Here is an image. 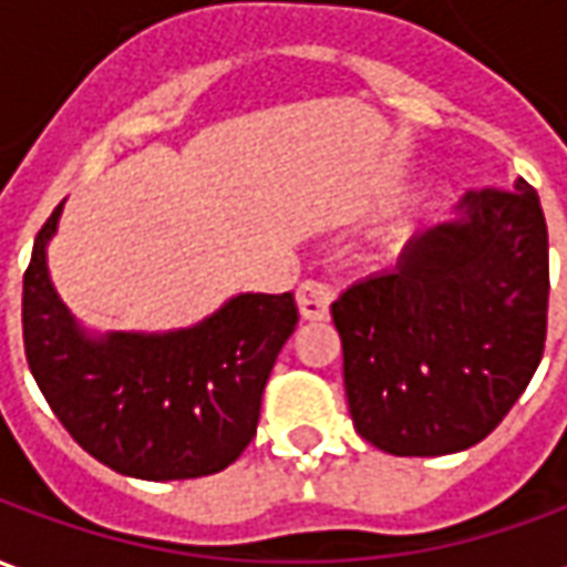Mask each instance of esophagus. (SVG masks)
<instances>
[{
  "instance_id": "obj_1",
  "label": "esophagus",
  "mask_w": 567,
  "mask_h": 567,
  "mask_svg": "<svg viewBox=\"0 0 567 567\" xmlns=\"http://www.w3.org/2000/svg\"><path fill=\"white\" fill-rule=\"evenodd\" d=\"M331 300L333 291L324 282H316V279H309L297 288V309H300V316L307 321H324L328 319V312H331Z\"/></svg>"
}]
</instances>
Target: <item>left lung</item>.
<instances>
[{
	"instance_id": "left-lung-1",
	"label": "left lung",
	"mask_w": 567,
	"mask_h": 567,
	"mask_svg": "<svg viewBox=\"0 0 567 567\" xmlns=\"http://www.w3.org/2000/svg\"><path fill=\"white\" fill-rule=\"evenodd\" d=\"M547 300L535 187L467 190L452 221L413 236L392 270L331 303L358 434L392 455L480 443L535 377Z\"/></svg>"
}]
</instances>
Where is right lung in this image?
Masks as SVG:
<instances>
[{
    "instance_id": "obj_1",
    "label": "right lung",
    "mask_w": 567,
    "mask_h": 567,
    "mask_svg": "<svg viewBox=\"0 0 567 567\" xmlns=\"http://www.w3.org/2000/svg\"><path fill=\"white\" fill-rule=\"evenodd\" d=\"M63 203L23 272V346L44 401L81 450L136 480H194L234 464L260 419L295 295H236L190 328L91 333L48 272Z\"/></svg>"
}]
</instances>
